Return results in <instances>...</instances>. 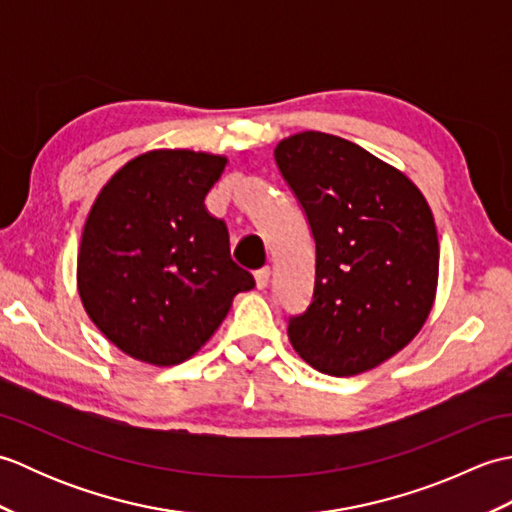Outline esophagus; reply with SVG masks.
I'll return each instance as SVG.
<instances>
[{
	"instance_id": "obj_1",
	"label": "esophagus",
	"mask_w": 512,
	"mask_h": 512,
	"mask_svg": "<svg viewBox=\"0 0 512 512\" xmlns=\"http://www.w3.org/2000/svg\"><path fill=\"white\" fill-rule=\"evenodd\" d=\"M268 279H270V268H259L255 270V284L259 290H264L268 286Z\"/></svg>"
}]
</instances>
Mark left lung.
<instances>
[{"label": "left lung", "mask_w": 512, "mask_h": 512, "mask_svg": "<svg viewBox=\"0 0 512 512\" xmlns=\"http://www.w3.org/2000/svg\"><path fill=\"white\" fill-rule=\"evenodd\" d=\"M275 160L317 244L312 303L288 339L323 374H363L429 319L440 273L431 206L400 169L339 136L292 134Z\"/></svg>", "instance_id": "obj_1"}]
</instances>
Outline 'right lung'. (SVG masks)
I'll list each match as a JSON object with an SVG mask.
<instances>
[{
	"mask_svg": "<svg viewBox=\"0 0 512 512\" xmlns=\"http://www.w3.org/2000/svg\"><path fill=\"white\" fill-rule=\"evenodd\" d=\"M226 156L151 149L105 182L83 226L76 288L110 343L156 367L198 354L255 279L204 198Z\"/></svg>",
	"mask_w": 512,
	"mask_h": 512,
	"instance_id": "1",
	"label": "right lung"
}]
</instances>
